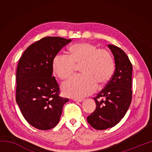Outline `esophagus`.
I'll list each match as a JSON object with an SVG mask.
<instances>
[{
	"mask_svg": "<svg viewBox=\"0 0 152 152\" xmlns=\"http://www.w3.org/2000/svg\"><path fill=\"white\" fill-rule=\"evenodd\" d=\"M83 100H84V99H76V98H74V99H73V101H76V102H82Z\"/></svg>",
	"mask_w": 152,
	"mask_h": 152,
	"instance_id": "esophagus-1",
	"label": "esophagus"
}]
</instances>
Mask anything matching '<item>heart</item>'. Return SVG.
<instances>
[{"label":"heart","instance_id":"1","mask_svg":"<svg viewBox=\"0 0 152 152\" xmlns=\"http://www.w3.org/2000/svg\"><path fill=\"white\" fill-rule=\"evenodd\" d=\"M70 57L57 54L52 61L53 71L61 80L73 75L76 66H80L82 75L77 76L62 84L61 90L68 96L81 98L92 94L99 86L110 80L115 71V60L112 53L105 49H99L88 42L72 45Z\"/></svg>","mask_w":152,"mask_h":152}]
</instances>
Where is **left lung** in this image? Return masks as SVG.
Returning <instances> with one entry per match:
<instances>
[{"mask_svg":"<svg viewBox=\"0 0 152 152\" xmlns=\"http://www.w3.org/2000/svg\"><path fill=\"white\" fill-rule=\"evenodd\" d=\"M114 56L115 70L110 80L94 98V111L87 117L95 129L104 130L114 127L127 113L132 99V64L121 49L108 45Z\"/></svg>","mask_w":152,"mask_h":152,"instance_id":"left-lung-1","label":"left lung"}]
</instances>
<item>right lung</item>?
Returning a JSON list of instances; mask_svg holds the SVG:
<instances>
[{
    "label": "right lung",
    "mask_w": 152,
    "mask_h": 152,
    "mask_svg": "<svg viewBox=\"0 0 152 152\" xmlns=\"http://www.w3.org/2000/svg\"><path fill=\"white\" fill-rule=\"evenodd\" d=\"M72 39L45 37L28 47L19 59L16 74V101L25 120L39 130L57 125L63 106L69 101L60 96L52 76V61Z\"/></svg>",
    "instance_id": "right-lung-1"
}]
</instances>
